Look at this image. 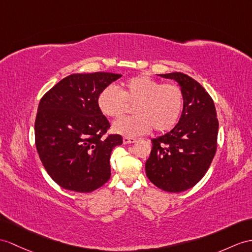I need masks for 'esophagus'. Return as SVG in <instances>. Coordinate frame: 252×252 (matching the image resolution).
<instances>
[{"mask_svg":"<svg viewBox=\"0 0 252 252\" xmlns=\"http://www.w3.org/2000/svg\"><path fill=\"white\" fill-rule=\"evenodd\" d=\"M136 139L134 138H130V137H124L123 138V143L124 144H130V143H134L136 142Z\"/></svg>","mask_w":252,"mask_h":252,"instance_id":"obj_1","label":"esophagus"}]
</instances>
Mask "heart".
<instances>
[{
    "label": "heart",
    "mask_w": 252,
    "mask_h": 252,
    "mask_svg": "<svg viewBox=\"0 0 252 252\" xmlns=\"http://www.w3.org/2000/svg\"><path fill=\"white\" fill-rule=\"evenodd\" d=\"M133 106L136 115L115 121L112 130L125 137H139L152 127L158 132L170 130L179 122L184 107V95L175 84H162L149 76L134 77L121 90L109 85L98 97V107L109 118H120Z\"/></svg>",
    "instance_id": "obj_1"
}]
</instances>
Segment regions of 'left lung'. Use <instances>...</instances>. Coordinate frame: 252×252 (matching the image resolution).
I'll use <instances>...</instances> for the list:
<instances>
[{
    "label": "left lung",
    "mask_w": 252,
    "mask_h": 252,
    "mask_svg": "<svg viewBox=\"0 0 252 252\" xmlns=\"http://www.w3.org/2000/svg\"><path fill=\"white\" fill-rule=\"evenodd\" d=\"M158 76L179 83L184 107L173 129L152 139L145 172L158 188L168 192H182L201 181L216 153V109L212 97L191 77L177 71Z\"/></svg>",
    "instance_id": "left-lung-1"
}]
</instances>
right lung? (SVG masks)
Segmentation results:
<instances>
[{
	"label": "right lung",
	"instance_id": "1",
	"mask_svg": "<svg viewBox=\"0 0 252 252\" xmlns=\"http://www.w3.org/2000/svg\"><path fill=\"white\" fill-rule=\"evenodd\" d=\"M119 73H73L42 96L35 121V143L51 179L62 188L91 192L111 176L110 157L123 143L98 107V97Z\"/></svg>",
	"mask_w": 252,
	"mask_h": 252
}]
</instances>
